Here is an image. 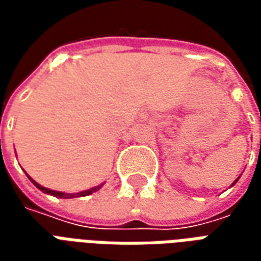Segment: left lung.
<instances>
[{
  "label": "left lung",
  "instance_id": "1",
  "mask_svg": "<svg viewBox=\"0 0 261 261\" xmlns=\"http://www.w3.org/2000/svg\"><path fill=\"white\" fill-rule=\"evenodd\" d=\"M236 181H238V179H236V180H235V181H233V185H235V183H236Z\"/></svg>",
  "mask_w": 261,
  "mask_h": 261
}]
</instances>
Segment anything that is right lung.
Instances as JSON below:
<instances>
[{"mask_svg": "<svg viewBox=\"0 0 261 261\" xmlns=\"http://www.w3.org/2000/svg\"><path fill=\"white\" fill-rule=\"evenodd\" d=\"M29 179H31V181L35 185V186L39 189V190H42L43 193H47V194H51V196L54 197H59V198H74V197H84V196H89V194H92V193L97 192L100 187H102V185L100 186H96V187H92V189H89V190H85V192H80V193H61V192H54V190H50V189H46V187L40 186L39 183H36V181L32 179L31 176H28Z\"/></svg>", "mask_w": 261, "mask_h": 261, "instance_id": "1", "label": "right lung"}]
</instances>
